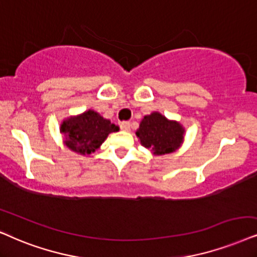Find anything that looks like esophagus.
<instances>
[{
	"label": "esophagus",
	"instance_id": "1",
	"mask_svg": "<svg viewBox=\"0 0 257 257\" xmlns=\"http://www.w3.org/2000/svg\"><path fill=\"white\" fill-rule=\"evenodd\" d=\"M119 126H121V129L123 132L131 131V123H129V122H122L121 124H119Z\"/></svg>",
	"mask_w": 257,
	"mask_h": 257
}]
</instances>
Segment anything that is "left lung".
Masks as SVG:
<instances>
[{
	"label": "left lung",
	"mask_w": 257,
	"mask_h": 257,
	"mask_svg": "<svg viewBox=\"0 0 257 257\" xmlns=\"http://www.w3.org/2000/svg\"><path fill=\"white\" fill-rule=\"evenodd\" d=\"M185 129L179 122L170 121L160 112H152L140 122L136 132L144 147L154 155L170 154L177 151L184 141Z\"/></svg>",
	"instance_id": "left-lung-1"
}]
</instances>
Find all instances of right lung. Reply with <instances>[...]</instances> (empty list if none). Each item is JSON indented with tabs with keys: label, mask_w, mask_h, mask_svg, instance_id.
Returning a JSON list of instances; mask_svg holds the SVG:
<instances>
[{
	"label": "right lung",
	"mask_w": 257,
	"mask_h": 257,
	"mask_svg": "<svg viewBox=\"0 0 257 257\" xmlns=\"http://www.w3.org/2000/svg\"><path fill=\"white\" fill-rule=\"evenodd\" d=\"M113 132H118V126L91 109L64 119L60 125L65 146L82 155L91 154L98 149L110 133Z\"/></svg>",
	"instance_id": "1"
}]
</instances>
